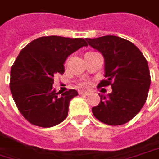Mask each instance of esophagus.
Returning <instances> with one entry per match:
<instances>
[{
    "mask_svg": "<svg viewBox=\"0 0 159 159\" xmlns=\"http://www.w3.org/2000/svg\"><path fill=\"white\" fill-rule=\"evenodd\" d=\"M79 94H81V95H88L89 93L88 92H80Z\"/></svg>",
    "mask_w": 159,
    "mask_h": 159,
    "instance_id": "obj_1",
    "label": "esophagus"
}]
</instances>
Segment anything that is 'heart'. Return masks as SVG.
<instances>
[{"mask_svg": "<svg viewBox=\"0 0 159 159\" xmlns=\"http://www.w3.org/2000/svg\"><path fill=\"white\" fill-rule=\"evenodd\" d=\"M79 85H80V87H83V88H84V87H87V86H88L87 83H81Z\"/></svg>", "mask_w": 159, "mask_h": 159, "instance_id": "1", "label": "heart"}]
</instances>
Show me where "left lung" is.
Returning <instances> with one entry per match:
<instances>
[{
  "mask_svg": "<svg viewBox=\"0 0 159 159\" xmlns=\"http://www.w3.org/2000/svg\"><path fill=\"white\" fill-rule=\"evenodd\" d=\"M86 40L104 58L105 79L99 86L111 85L112 89L106 96H100V103L92 108V111L105 124H124L139 112L146 102L151 82L148 62L133 43L122 38L103 36Z\"/></svg>",
  "mask_w": 159,
  "mask_h": 159,
  "instance_id": "8db88e82",
  "label": "left lung"
}]
</instances>
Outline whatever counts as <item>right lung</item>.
<instances>
[{"label": "right lung", "instance_id": "1", "mask_svg": "<svg viewBox=\"0 0 159 159\" xmlns=\"http://www.w3.org/2000/svg\"><path fill=\"white\" fill-rule=\"evenodd\" d=\"M86 39L58 36L41 37L29 43L11 70L10 88L20 112L33 125L50 128L68 114L75 90L59 95L53 88L54 75L64 74V64L72 53L86 47Z\"/></svg>", "mask_w": 159, "mask_h": 159}]
</instances>
